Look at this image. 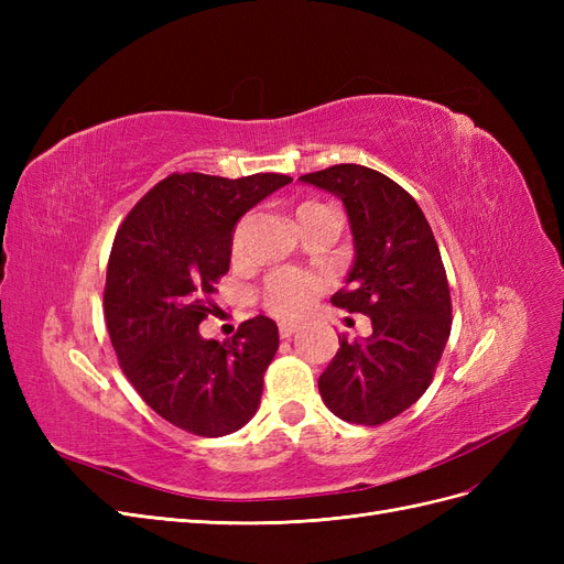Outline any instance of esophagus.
<instances>
[{"label": "esophagus", "instance_id": "1", "mask_svg": "<svg viewBox=\"0 0 564 564\" xmlns=\"http://www.w3.org/2000/svg\"><path fill=\"white\" fill-rule=\"evenodd\" d=\"M299 329H301V324H294V322H282V324H280V336H282V338H292Z\"/></svg>", "mask_w": 564, "mask_h": 564}]
</instances>
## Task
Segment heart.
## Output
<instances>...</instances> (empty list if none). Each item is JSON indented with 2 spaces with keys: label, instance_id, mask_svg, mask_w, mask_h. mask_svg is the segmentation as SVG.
Instances as JSON below:
<instances>
[{
  "label": "heart",
  "instance_id": "obj_1",
  "mask_svg": "<svg viewBox=\"0 0 564 564\" xmlns=\"http://www.w3.org/2000/svg\"><path fill=\"white\" fill-rule=\"evenodd\" d=\"M294 216H296L299 226L305 224V220L317 218V216L334 218L327 204L315 202V199L301 202ZM249 224H251V216H245L232 232V251L235 253H240L245 247ZM319 292H322L319 280L303 275V272H296V270H280V272H275V275H270L263 286V305L268 313H272L280 319H296L313 308V303Z\"/></svg>",
  "mask_w": 564,
  "mask_h": 564
}]
</instances>
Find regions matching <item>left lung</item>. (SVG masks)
<instances>
[{"label":"left lung","mask_w":564,"mask_h":564,"mask_svg":"<svg viewBox=\"0 0 564 564\" xmlns=\"http://www.w3.org/2000/svg\"><path fill=\"white\" fill-rule=\"evenodd\" d=\"M344 202L355 259L332 303L371 319L367 338L340 348L317 379L338 419L379 425L431 386L452 332L447 272L416 199L362 164H336L299 178Z\"/></svg>","instance_id":"obj_1"}]
</instances>
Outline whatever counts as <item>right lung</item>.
<instances>
[{"instance_id": "1", "label": "right lung", "mask_w": 564, "mask_h": 564, "mask_svg": "<svg viewBox=\"0 0 564 564\" xmlns=\"http://www.w3.org/2000/svg\"><path fill=\"white\" fill-rule=\"evenodd\" d=\"M286 183L282 174H172L115 235L104 294L112 348L145 404L181 431L230 435L261 404L278 324L251 317L218 344L199 334V322L230 268L237 220Z\"/></svg>"}]
</instances>
